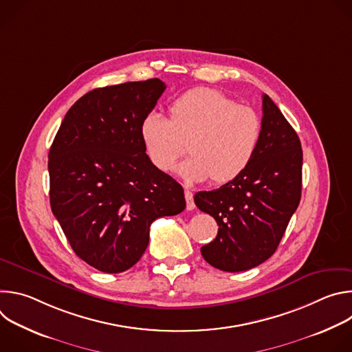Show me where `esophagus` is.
<instances>
[{
    "label": "esophagus",
    "mask_w": 352,
    "mask_h": 352,
    "mask_svg": "<svg viewBox=\"0 0 352 352\" xmlns=\"http://www.w3.org/2000/svg\"><path fill=\"white\" fill-rule=\"evenodd\" d=\"M185 200H186V209L193 210L195 202H193V193L189 189H185Z\"/></svg>",
    "instance_id": "34e87169"
}]
</instances>
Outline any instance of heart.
<instances>
[{"mask_svg": "<svg viewBox=\"0 0 352 352\" xmlns=\"http://www.w3.org/2000/svg\"><path fill=\"white\" fill-rule=\"evenodd\" d=\"M170 120L156 111L147 113L139 136L147 159L167 173L188 152L190 157L178 167L189 182L210 178L221 185L241 175L252 162L262 136L259 114L238 104L227 94L209 89H192L170 104Z\"/></svg>", "mask_w": 352, "mask_h": 352, "instance_id": "b5f03b06", "label": "heart"}]
</instances>
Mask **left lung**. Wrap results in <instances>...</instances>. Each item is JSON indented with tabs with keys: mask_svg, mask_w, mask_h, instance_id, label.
Segmentation results:
<instances>
[{
	"mask_svg": "<svg viewBox=\"0 0 352 352\" xmlns=\"http://www.w3.org/2000/svg\"><path fill=\"white\" fill-rule=\"evenodd\" d=\"M262 136L256 153L235 179L197 192L195 204L219 226L214 241L200 248L223 272H243L267 261L296 210L302 188L300 142L273 100L262 98Z\"/></svg>",
	"mask_w": 352,
	"mask_h": 352,
	"instance_id": "8db88e82",
	"label": "left lung"
}]
</instances>
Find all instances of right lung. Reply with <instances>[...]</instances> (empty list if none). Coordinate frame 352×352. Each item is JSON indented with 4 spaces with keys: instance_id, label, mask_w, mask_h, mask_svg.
<instances>
[{
    "instance_id": "obj_1",
    "label": "right lung",
    "mask_w": 352,
    "mask_h": 352,
    "mask_svg": "<svg viewBox=\"0 0 352 352\" xmlns=\"http://www.w3.org/2000/svg\"><path fill=\"white\" fill-rule=\"evenodd\" d=\"M164 90L157 78L94 89L68 110L50 147L53 214L74 252L100 272L131 269L150 224L185 209L182 186L150 163L139 136Z\"/></svg>"
}]
</instances>
